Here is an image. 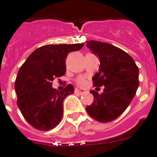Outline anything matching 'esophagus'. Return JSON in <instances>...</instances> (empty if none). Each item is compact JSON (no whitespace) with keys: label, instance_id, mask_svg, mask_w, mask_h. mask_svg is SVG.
I'll return each instance as SVG.
<instances>
[{"label":"esophagus","instance_id":"34e87169","mask_svg":"<svg viewBox=\"0 0 157 157\" xmlns=\"http://www.w3.org/2000/svg\"><path fill=\"white\" fill-rule=\"evenodd\" d=\"M75 92L78 93V94H84V91H82L81 89L79 88V87H77V88L75 89Z\"/></svg>","mask_w":157,"mask_h":157}]
</instances>
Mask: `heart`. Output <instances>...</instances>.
I'll return each instance as SVG.
<instances>
[{
    "mask_svg": "<svg viewBox=\"0 0 157 157\" xmlns=\"http://www.w3.org/2000/svg\"><path fill=\"white\" fill-rule=\"evenodd\" d=\"M79 83H80V84H85V81H84V80H79Z\"/></svg>",
    "mask_w": 157,
    "mask_h": 157,
    "instance_id": "b5f03b06",
    "label": "heart"
}]
</instances>
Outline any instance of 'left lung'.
<instances>
[{
  "mask_svg": "<svg viewBox=\"0 0 157 157\" xmlns=\"http://www.w3.org/2000/svg\"><path fill=\"white\" fill-rule=\"evenodd\" d=\"M87 48L98 58L99 70L93 77L94 86H105L101 94L95 91L92 104L87 105V113L99 122H110L125 111L136 94L138 66L131 56L108 43L86 41Z\"/></svg>",
  "mask_w": 157,
  "mask_h": 157,
  "instance_id": "obj_1",
  "label": "left lung"
}]
</instances>
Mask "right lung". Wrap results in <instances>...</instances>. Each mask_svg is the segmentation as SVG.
I'll return each instance as SVG.
<instances>
[{
    "instance_id": "obj_1",
    "label": "right lung",
    "mask_w": 157,
    "mask_h": 157,
    "mask_svg": "<svg viewBox=\"0 0 157 157\" xmlns=\"http://www.w3.org/2000/svg\"><path fill=\"white\" fill-rule=\"evenodd\" d=\"M84 44H48L36 49L19 70L15 89L17 105L26 121L40 131L57 126L63 114V100L74 91L72 84L56 91L52 82L66 73V59Z\"/></svg>"
}]
</instances>
